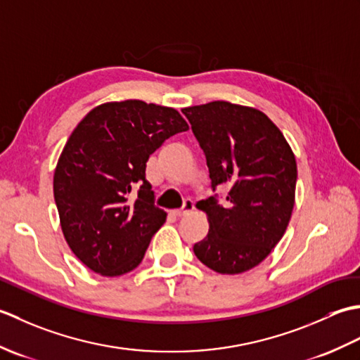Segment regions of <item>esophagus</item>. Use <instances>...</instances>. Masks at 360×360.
I'll use <instances>...</instances> for the list:
<instances>
[{"instance_id":"obj_1","label":"esophagus","mask_w":360,"mask_h":360,"mask_svg":"<svg viewBox=\"0 0 360 360\" xmlns=\"http://www.w3.org/2000/svg\"><path fill=\"white\" fill-rule=\"evenodd\" d=\"M193 210H195V204L192 201H186L184 207H182L181 210H174L172 213H173V217H176V218H182V217H187L188 213H192Z\"/></svg>"}]
</instances>
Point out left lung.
Wrapping results in <instances>:
<instances>
[{
  "label": "left lung",
  "mask_w": 360,
  "mask_h": 360,
  "mask_svg": "<svg viewBox=\"0 0 360 360\" xmlns=\"http://www.w3.org/2000/svg\"><path fill=\"white\" fill-rule=\"evenodd\" d=\"M205 153L212 186L231 187L227 202H198L209 233L193 246L212 271H250L285 235L295 202V155L280 128L252 106L215 101L182 108Z\"/></svg>",
  "instance_id": "1"
}]
</instances>
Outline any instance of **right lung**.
I'll return each mask as SVG.
<instances>
[{
	"mask_svg": "<svg viewBox=\"0 0 360 360\" xmlns=\"http://www.w3.org/2000/svg\"><path fill=\"white\" fill-rule=\"evenodd\" d=\"M187 129L174 108L142 101L98 105L74 128L53 172V198L68 246L91 271L117 277L141 264L167 218L153 205L145 164Z\"/></svg>",
	"mask_w": 360,
	"mask_h": 360,
	"instance_id": "1",
	"label": "right lung"
}]
</instances>
